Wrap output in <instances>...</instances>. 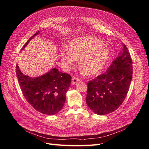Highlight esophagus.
<instances>
[{
	"label": "esophagus",
	"mask_w": 149,
	"mask_h": 149,
	"mask_svg": "<svg viewBox=\"0 0 149 149\" xmlns=\"http://www.w3.org/2000/svg\"><path fill=\"white\" fill-rule=\"evenodd\" d=\"M80 81V79L78 78H76V77H73L72 78V84H75L77 83L78 82H79Z\"/></svg>",
	"instance_id": "obj_1"
}]
</instances>
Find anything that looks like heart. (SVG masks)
Listing matches in <instances>:
<instances>
[{"label": "heart", "instance_id": "1", "mask_svg": "<svg viewBox=\"0 0 149 149\" xmlns=\"http://www.w3.org/2000/svg\"><path fill=\"white\" fill-rule=\"evenodd\" d=\"M61 60L67 68L73 66L80 58V65L84 73L88 75L99 73L109 59V52L102 42L89 36L73 40L69 49H63Z\"/></svg>", "mask_w": 149, "mask_h": 149}]
</instances>
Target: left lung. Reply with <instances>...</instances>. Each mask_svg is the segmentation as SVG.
<instances>
[{
	"mask_svg": "<svg viewBox=\"0 0 149 149\" xmlns=\"http://www.w3.org/2000/svg\"><path fill=\"white\" fill-rule=\"evenodd\" d=\"M105 73L87 83L86 102L92 111L105 115L114 111L127 96L132 78V61L125 45Z\"/></svg>",
	"mask_w": 149,
	"mask_h": 149,
	"instance_id": "8db88e82",
	"label": "left lung"
}]
</instances>
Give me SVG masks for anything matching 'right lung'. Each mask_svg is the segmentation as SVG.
<instances>
[{"instance_id":"obj_1","label":"right lung","mask_w":149,"mask_h":149,"mask_svg":"<svg viewBox=\"0 0 149 149\" xmlns=\"http://www.w3.org/2000/svg\"><path fill=\"white\" fill-rule=\"evenodd\" d=\"M36 32L22 47L23 49ZM16 74L25 98L35 110L46 115L58 113L63 107L66 93L71 83V76L53 68L45 74L37 78L24 75L16 65Z\"/></svg>"}]
</instances>
